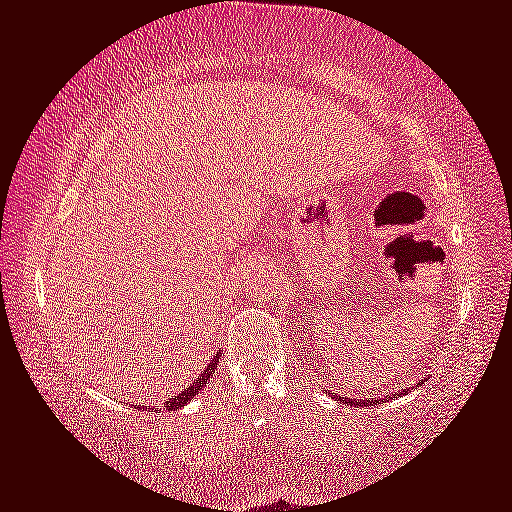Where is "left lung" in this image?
Returning <instances> with one entry per match:
<instances>
[{"instance_id": "1", "label": "left lung", "mask_w": 512, "mask_h": 512, "mask_svg": "<svg viewBox=\"0 0 512 512\" xmlns=\"http://www.w3.org/2000/svg\"><path fill=\"white\" fill-rule=\"evenodd\" d=\"M335 398H338V395H335ZM340 402H345V404H347L349 400H347V398H340ZM381 402H384V400H381ZM358 404H368V402H358ZM370 404H372V402H370Z\"/></svg>"}]
</instances>
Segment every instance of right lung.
Here are the masks:
<instances>
[{
    "instance_id": "right-lung-1",
    "label": "right lung",
    "mask_w": 512,
    "mask_h": 512,
    "mask_svg": "<svg viewBox=\"0 0 512 512\" xmlns=\"http://www.w3.org/2000/svg\"><path fill=\"white\" fill-rule=\"evenodd\" d=\"M218 358V356H216ZM216 358H213V361L207 365V368H204V372L200 377H197L193 384H190L188 388H183V391H179V393H174L172 398H167V402H163L165 404V411H177V409H181L183 404H186L190 398H195L197 393H200V388L202 386H207V379L213 375V370L218 368V361ZM137 407V404H135Z\"/></svg>"
}]
</instances>
